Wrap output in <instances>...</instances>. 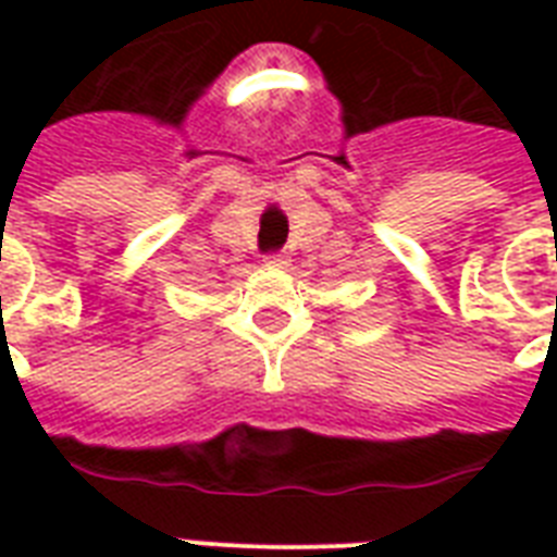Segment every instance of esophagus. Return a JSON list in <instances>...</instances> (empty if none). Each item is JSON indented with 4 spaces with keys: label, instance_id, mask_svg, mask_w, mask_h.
I'll list each match as a JSON object with an SVG mask.
<instances>
[{
    "label": "esophagus",
    "instance_id": "1",
    "mask_svg": "<svg viewBox=\"0 0 557 557\" xmlns=\"http://www.w3.org/2000/svg\"><path fill=\"white\" fill-rule=\"evenodd\" d=\"M265 265H271V269H286V253H271V257H265Z\"/></svg>",
    "mask_w": 557,
    "mask_h": 557
}]
</instances>
